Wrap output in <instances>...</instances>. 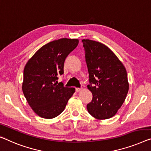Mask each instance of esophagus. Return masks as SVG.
Returning <instances> with one entry per match:
<instances>
[{
  "instance_id": "esophagus-1",
  "label": "esophagus",
  "mask_w": 151,
  "mask_h": 151,
  "mask_svg": "<svg viewBox=\"0 0 151 151\" xmlns=\"http://www.w3.org/2000/svg\"><path fill=\"white\" fill-rule=\"evenodd\" d=\"M82 89H83L82 87H80V88H78V87H76V92H78V91H81Z\"/></svg>"
}]
</instances>
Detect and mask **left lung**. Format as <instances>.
Here are the masks:
<instances>
[{
  "instance_id": "8db88e82",
  "label": "left lung",
  "mask_w": 151,
  "mask_h": 151,
  "mask_svg": "<svg viewBox=\"0 0 151 151\" xmlns=\"http://www.w3.org/2000/svg\"><path fill=\"white\" fill-rule=\"evenodd\" d=\"M82 42L89 73L87 88L93 95L87 109L96 119H109L115 115L125 100L129 90L127 72L104 44L89 39Z\"/></svg>"
}]
</instances>
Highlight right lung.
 I'll return each mask as SVG.
<instances>
[{"instance_id":"1","label":"right lung","mask_w":151,"mask_h":151,"mask_svg":"<svg viewBox=\"0 0 151 151\" xmlns=\"http://www.w3.org/2000/svg\"><path fill=\"white\" fill-rule=\"evenodd\" d=\"M78 44L77 39L49 42L26 64L22 90L30 106L40 117L53 119L61 114L75 93L74 87H64L58 80L64 74L65 60Z\"/></svg>"}]
</instances>
